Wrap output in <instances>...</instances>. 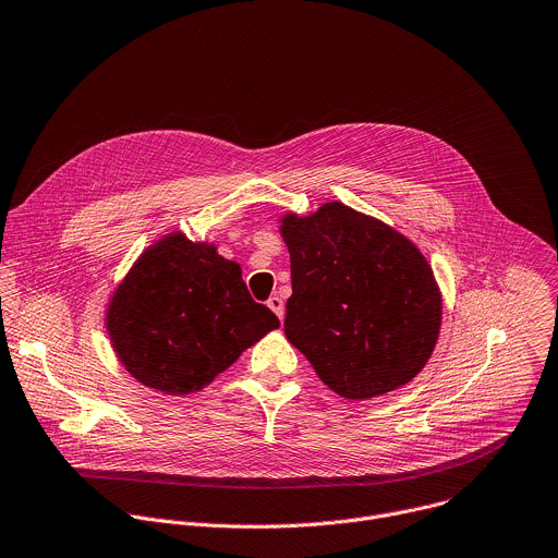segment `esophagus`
<instances>
[{"label":"esophagus","instance_id":"1","mask_svg":"<svg viewBox=\"0 0 558 558\" xmlns=\"http://www.w3.org/2000/svg\"><path fill=\"white\" fill-rule=\"evenodd\" d=\"M267 306L282 319L284 317V302H282V298H278V295H271L269 300H267Z\"/></svg>","mask_w":558,"mask_h":558}]
</instances>
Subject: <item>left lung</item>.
I'll use <instances>...</instances> for the list:
<instances>
[{
  "instance_id": "left-lung-1",
  "label": "left lung",
  "mask_w": 558,
  "mask_h": 558,
  "mask_svg": "<svg viewBox=\"0 0 558 558\" xmlns=\"http://www.w3.org/2000/svg\"><path fill=\"white\" fill-rule=\"evenodd\" d=\"M291 256L284 335L339 397L367 401L410 384L429 361L442 295L421 250L339 202L287 213Z\"/></svg>"
}]
</instances>
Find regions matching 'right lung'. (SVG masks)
Listing matches in <instances>:
<instances>
[{"mask_svg": "<svg viewBox=\"0 0 558 558\" xmlns=\"http://www.w3.org/2000/svg\"><path fill=\"white\" fill-rule=\"evenodd\" d=\"M105 324L126 373L172 397L204 390L280 326L252 300L239 263L181 232L142 252L116 287Z\"/></svg>", "mask_w": 558, "mask_h": 558, "instance_id": "obj_1", "label": "right lung"}]
</instances>
